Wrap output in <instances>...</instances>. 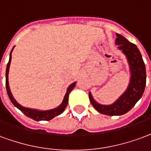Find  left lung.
I'll return each mask as SVG.
<instances>
[{
	"mask_svg": "<svg viewBox=\"0 0 151 151\" xmlns=\"http://www.w3.org/2000/svg\"><path fill=\"white\" fill-rule=\"evenodd\" d=\"M116 35L118 37L115 41L116 45H118V49L127 56L129 62L130 80L128 88L114 103L109 106L98 104L93 98L91 93H89V98L93 106L99 113L110 116L122 115L131 110L143 94L147 81L146 66L138 47L123 36L118 33Z\"/></svg>",
	"mask_w": 151,
	"mask_h": 151,
	"instance_id": "1",
	"label": "left lung"
}]
</instances>
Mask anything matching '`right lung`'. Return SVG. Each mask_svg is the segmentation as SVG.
<instances>
[{"mask_svg":"<svg viewBox=\"0 0 151 151\" xmlns=\"http://www.w3.org/2000/svg\"><path fill=\"white\" fill-rule=\"evenodd\" d=\"M14 48V47H13ZM13 50H11V53H10V57H9V61L8 62L7 67H6V73H5V86H6V90H7L8 95H9V98L12 101V103L17 107L18 108L19 110H21L24 115H26L29 118H32L35 121H49V120H51L52 118H53L56 116L61 114V113L63 112L65 109V107L67 106V104H68V101H69V94L71 92V90L74 88L75 86L76 82H73V84H71L70 86L68 87L67 89L66 93L64 97V99H63V101L62 103L58 107H57L55 109H52V110H33V109H29V108H25V107H23L22 106H21L20 104H18L16 101V100L14 99V98L12 95V93L10 91L9 86V65L10 62H11V58H12V51Z\"/></svg>","mask_w":151,"mask_h":151,"instance_id":"add662e5","label":"right lung"}]
</instances>
